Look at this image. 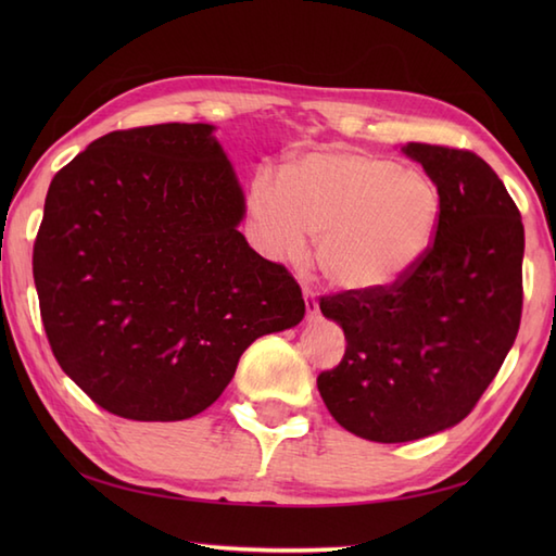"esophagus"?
<instances>
[{
  "mask_svg": "<svg viewBox=\"0 0 556 556\" xmlns=\"http://www.w3.org/2000/svg\"><path fill=\"white\" fill-rule=\"evenodd\" d=\"M303 299H305V317H308V320H317V315H320V303H317L315 293L311 289H303Z\"/></svg>",
  "mask_w": 556,
  "mask_h": 556,
  "instance_id": "obj_1",
  "label": "esophagus"
}]
</instances>
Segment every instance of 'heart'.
I'll use <instances>...</instances> for the list:
<instances>
[{
    "label": "heart",
    "instance_id": "obj_1",
    "mask_svg": "<svg viewBox=\"0 0 556 556\" xmlns=\"http://www.w3.org/2000/svg\"><path fill=\"white\" fill-rule=\"evenodd\" d=\"M251 236L269 260H301L317 235L329 285L370 293L399 285L428 255L440 227L434 181L363 150H308L285 174L257 172L248 186Z\"/></svg>",
    "mask_w": 556,
    "mask_h": 556
}]
</instances>
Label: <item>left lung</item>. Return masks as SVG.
Here are the masks:
<instances>
[{
  "mask_svg": "<svg viewBox=\"0 0 556 556\" xmlns=\"http://www.w3.org/2000/svg\"><path fill=\"white\" fill-rule=\"evenodd\" d=\"M404 152L442 200L428 255L384 291L320 301L346 337L341 363L317 375L320 396L341 428L382 444L464 420L514 346L523 308V222L500 176L470 150Z\"/></svg>",
  "mask_w": 556,
  "mask_h": 556,
  "instance_id": "1",
  "label": "left lung"
}]
</instances>
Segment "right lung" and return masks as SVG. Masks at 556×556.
I'll list each match as a JSON object with an SVG mask.
<instances>
[{
  "label": "right lung",
  "mask_w": 556,
  "mask_h": 556,
  "mask_svg": "<svg viewBox=\"0 0 556 556\" xmlns=\"http://www.w3.org/2000/svg\"><path fill=\"white\" fill-rule=\"evenodd\" d=\"M212 131H112L47 191L33 248L45 334L62 370L114 416H198L257 337L305 315L291 271L236 229L243 191Z\"/></svg>",
  "instance_id": "right-lung-1"
}]
</instances>
